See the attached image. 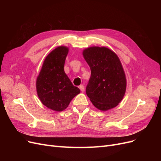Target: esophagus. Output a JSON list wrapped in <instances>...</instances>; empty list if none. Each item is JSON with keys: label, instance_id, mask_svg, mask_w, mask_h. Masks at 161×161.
<instances>
[{"label": "esophagus", "instance_id": "esophagus-1", "mask_svg": "<svg viewBox=\"0 0 161 161\" xmlns=\"http://www.w3.org/2000/svg\"><path fill=\"white\" fill-rule=\"evenodd\" d=\"M79 89H80V90L82 92H83V91H85V87H84V85H80V86H79Z\"/></svg>", "mask_w": 161, "mask_h": 161}]
</instances>
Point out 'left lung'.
Returning <instances> with one entry per match:
<instances>
[{
    "instance_id": "1",
    "label": "left lung",
    "mask_w": 161,
    "mask_h": 161,
    "mask_svg": "<svg viewBox=\"0 0 161 161\" xmlns=\"http://www.w3.org/2000/svg\"><path fill=\"white\" fill-rule=\"evenodd\" d=\"M83 56L90 66L91 75L86 93L97 109L107 111L115 108L122 100L126 79L118 56L105 47H91Z\"/></svg>"
}]
</instances>
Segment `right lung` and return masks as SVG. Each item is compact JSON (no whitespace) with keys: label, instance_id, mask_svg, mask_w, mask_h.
Listing matches in <instances>:
<instances>
[{"label":"right lung","instance_id":"1","mask_svg":"<svg viewBox=\"0 0 161 161\" xmlns=\"http://www.w3.org/2000/svg\"><path fill=\"white\" fill-rule=\"evenodd\" d=\"M69 49L59 46L46 58L36 81L37 95L47 108L61 111L69 106L80 89L72 85L64 70Z\"/></svg>","mask_w":161,"mask_h":161}]
</instances>
